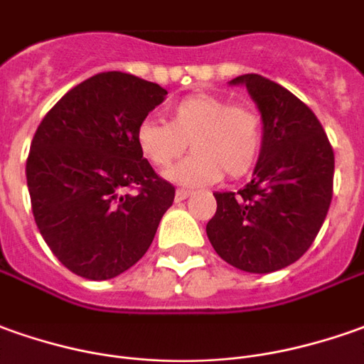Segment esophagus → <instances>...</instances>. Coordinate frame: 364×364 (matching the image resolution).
Here are the masks:
<instances>
[{
  "mask_svg": "<svg viewBox=\"0 0 364 364\" xmlns=\"http://www.w3.org/2000/svg\"><path fill=\"white\" fill-rule=\"evenodd\" d=\"M190 194H192L190 190H184V188H178V190H176V200H178V202H180V200H186V198L190 196Z\"/></svg>",
  "mask_w": 364,
  "mask_h": 364,
  "instance_id": "obj_1",
  "label": "esophagus"
}]
</instances>
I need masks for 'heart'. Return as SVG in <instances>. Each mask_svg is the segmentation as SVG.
<instances>
[{
  "label": "heart",
  "instance_id": "heart-1",
  "mask_svg": "<svg viewBox=\"0 0 364 364\" xmlns=\"http://www.w3.org/2000/svg\"><path fill=\"white\" fill-rule=\"evenodd\" d=\"M194 154L166 172L182 186L214 184L247 176L263 146V119L252 105L234 102L214 92H198L166 109V122L142 120L136 146L152 166L168 168L188 149Z\"/></svg>",
  "mask_w": 364,
  "mask_h": 364
}]
</instances>
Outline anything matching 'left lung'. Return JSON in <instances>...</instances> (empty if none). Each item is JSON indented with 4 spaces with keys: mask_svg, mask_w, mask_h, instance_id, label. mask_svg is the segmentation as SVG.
I'll use <instances>...</instances> for the list:
<instances>
[{
    "mask_svg": "<svg viewBox=\"0 0 364 364\" xmlns=\"http://www.w3.org/2000/svg\"><path fill=\"white\" fill-rule=\"evenodd\" d=\"M263 119L254 178L218 202L206 234L215 254L242 272L272 273L297 262L319 234L333 198L335 154L319 119L262 75H240Z\"/></svg>",
    "mask_w": 364,
    "mask_h": 364,
    "instance_id": "obj_1",
    "label": "left lung"
}]
</instances>
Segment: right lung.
<instances>
[{
    "label": "right lung",
    "mask_w": 364,
    "mask_h": 364,
    "mask_svg": "<svg viewBox=\"0 0 364 364\" xmlns=\"http://www.w3.org/2000/svg\"><path fill=\"white\" fill-rule=\"evenodd\" d=\"M166 95L129 73H99L37 127L25 166L35 224L55 257L85 279L132 267L174 202V186L136 146L139 124Z\"/></svg>",
    "instance_id": "obj_1"
}]
</instances>
